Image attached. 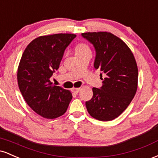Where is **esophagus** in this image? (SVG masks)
Wrapping results in <instances>:
<instances>
[{"label":"esophagus","mask_w":158,"mask_h":158,"mask_svg":"<svg viewBox=\"0 0 158 158\" xmlns=\"http://www.w3.org/2000/svg\"><path fill=\"white\" fill-rule=\"evenodd\" d=\"M71 90H72V92H73L74 94H78L79 92V90H80V88H73Z\"/></svg>","instance_id":"34e87169"}]
</instances>
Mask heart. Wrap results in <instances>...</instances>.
Masks as SVG:
<instances>
[{"label":"heart","mask_w":158,"mask_h":158,"mask_svg":"<svg viewBox=\"0 0 158 158\" xmlns=\"http://www.w3.org/2000/svg\"><path fill=\"white\" fill-rule=\"evenodd\" d=\"M90 50L89 48H88L86 44H81L78 45L77 48H76V52H84V51H86V50Z\"/></svg>","instance_id":"1"}]
</instances>
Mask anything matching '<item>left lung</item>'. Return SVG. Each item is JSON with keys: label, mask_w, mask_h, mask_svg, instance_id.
<instances>
[{"label": "left lung", "mask_w": 158, "mask_h": 158, "mask_svg": "<svg viewBox=\"0 0 158 158\" xmlns=\"http://www.w3.org/2000/svg\"><path fill=\"white\" fill-rule=\"evenodd\" d=\"M81 36L94 46V67L105 78L102 86L93 88V97L85 102L88 113L100 121L117 118L126 109L137 88L138 70L131 50L113 34L86 32Z\"/></svg>", "instance_id": "obj_1"}]
</instances>
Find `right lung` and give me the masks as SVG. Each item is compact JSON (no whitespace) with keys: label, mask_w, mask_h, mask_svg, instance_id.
Wrapping results in <instances>:
<instances>
[{"label":"right lung","mask_w":158,"mask_h":158,"mask_svg":"<svg viewBox=\"0 0 158 158\" xmlns=\"http://www.w3.org/2000/svg\"><path fill=\"white\" fill-rule=\"evenodd\" d=\"M77 37L74 34L40 36L29 44L18 69L20 91L35 113L48 119L63 115L72 99L70 90L50 81L59 68L65 49Z\"/></svg>","instance_id":"obj_1"}]
</instances>
